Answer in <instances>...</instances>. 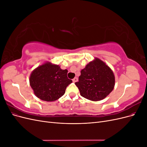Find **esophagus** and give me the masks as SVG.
Segmentation results:
<instances>
[{
  "mask_svg": "<svg viewBox=\"0 0 147 147\" xmlns=\"http://www.w3.org/2000/svg\"><path fill=\"white\" fill-rule=\"evenodd\" d=\"M72 81H73V82H74V83L77 82L78 81V78H77V77H75V78L72 80Z\"/></svg>",
  "mask_w": 147,
  "mask_h": 147,
  "instance_id": "34e87169",
  "label": "esophagus"
}]
</instances>
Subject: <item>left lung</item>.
I'll list each match as a JSON object with an SVG mask.
<instances>
[{"label":"left lung","mask_w":147,"mask_h":147,"mask_svg":"<svg viewBox=\"0 0 147 147\" xmlns=\"http://www.w3.org/2000/svg\"><path fill=\"white\" fill-rule=\"evenodd\" d=\"M115 83L112 70L103 61L95 57L81 70L75 84L82 96L92 101H99L113 91Z\"/></svg>","instance_id":"8db88e82"}]
</instances>
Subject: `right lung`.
I'll use <instances>...</instances> for the list:
<instances>
[{
	"instance_id": "obj_1",
	"label": "right lung",
	"mask_w": 147,
	"mask_h": 147,
	"mask_svg": "<svg viewBox=\"0 0 147 147\" xmlns=\"http://www.w3.org/2000/svg\"><path fill=\"white\" fill-rule=\"evenodd\" d=\"M68 70L61 69L59 65L46 62L31 73L30 85L38 98L47 102L55 101L63 96L65 89L72 82L67 78Z\"/></svg>"
}]
</instances>
